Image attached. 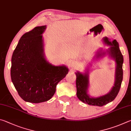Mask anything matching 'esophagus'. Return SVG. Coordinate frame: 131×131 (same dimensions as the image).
<instances>
[{"label":"esophagus","mask_w":131,"mask_h":131,"mask_svg":"<svg viewBox=\"0 0 131 131\" xmlns=\"http://www.w3.org/2000/svg\"><path fill=\"white\" fill-rule=\"evenodd\" d=\"M77 65V63H76V61H71V63H70V67H75V66Z\"/></svg>","instance_id":"esophagus-1"}]
</instances>
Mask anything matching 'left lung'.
<instances>
[{"label": "left lung", "mask_w": 131, "mask_h": 131, "mask_svg": "<svg viewBox=\"0 0 131 131\" xmlns=\"http://www.w3.org/2000/svg\"><path fill=\"white\" fill-rule=\"evenodd\" d=\"M102 40L105 45L109 46V48L106 50H103L102 48H100L96 53L93 60H94V59H99L102 58L106 55H108L109 57L115 61L116 68L114 73V83L111 91L106 94L99 97H94L90 96L89 94V88L90 86L89 70L86 69L85 72L83 73L79 71L75 72L77 76V97L84 104L93 106H102L113 101L118 94L123 81V64L124 59L119 48L118 43L116 40L111 41L106 37L103 38Z\"/></svg>", "instance_id": "8db88e82"}]
</instances>
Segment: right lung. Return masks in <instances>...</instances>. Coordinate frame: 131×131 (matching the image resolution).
Segmentation results:
<instances>
[{"label":"right lung","instance_id":"add662e5","mask_svg":"<svg viewBox=\"0 0 131 131\" xmlns=\"http://www.w3.org/2000/svg\"><path fill=\"white\" fill-rule=\"evenodd\" d=\"M46 28V25L37 26L25 33L11 58V78L14 86L22 99L34 104L49 100L57 83L69 71L66 66H54L46 59L42 35Z\"/></svg>","mask_w":131,"mask_h":131}]
</instances>
